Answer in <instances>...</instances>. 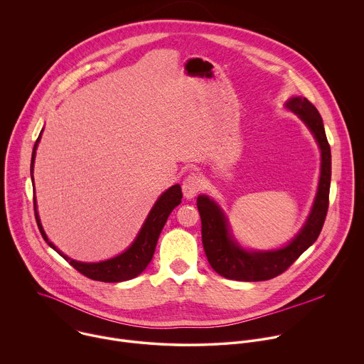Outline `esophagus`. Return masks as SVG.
Here are the masks:
<instances>
[{
    "instance_id": "obj_1",
    "label": "esophagus",
    "mask_w": 364,
    "mask_h": 364,
    "mask_svg": "<svg viewBox=\"0 0 364 364\" xmlns=\"http://www.w3.org/2000/svg\"><path fill=\"white\" fill-rule=\"evenodd\" d=\"M202 189V181L198 175L191 173L182 182V192L186 199H193Z\"/></svg>"
}]
</instances>
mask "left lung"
<instances>
[{
	"label": "left lung",
	"instance_id": "8db88e82",
	"mask_svg": "<svg viewBox=\"0 0 364 364\" xmlns=\"http://www.w3.org/2000/svg\"><path fill=\"white\" fill-rule=\"evenodd\" d=\"M286 108L294 112L310 129L321 152L318 188L310 215L284 247L267 252H249L232 237L229 223L222 209L206 195L198 196L196 205L202 222V243L212 269L220 276L239 282L269 280L282 274L291 263L310 247L320 235L327 209L331 179V154L326 138L323 119L316 107L303 97H294L286 102Z\"/></svg>",
	"mask_w": 364,
	"mask_h": 364
}]
</instances>
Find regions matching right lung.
<instances>
[{"instance_id": "1", "label": "right lung", "mask_w": 364, "mask_h": 364, "mask_svg": "<svg viewBox=\"0 0 364 364\" xmlns=\"http://www.w3.org/2000/svg\"><path fill=\"white\" fill-rule=\"evenodd\" d=\"M43 134V131H41ZM41 134L38 139L36 141L34 149H33V158H31V178H33V171H34V161H36V151L38 146V142L41 139ZM34 179V178H33ZM182 199V189L179 185L171 186L166 192H164L154 208L151 209L145 223L142 225L136 239L134 243L121 255L98 262V263H84V262H77L68 256H65L63 252H60L47 237L43 225L40 222V216L37 212V202L34 198V210H36V219L38 229L44 237V240L55 250L58 252L74 269H77L80 273L84 276L98 280V282H107V283H117V282H125L129 279L136 277L141 274L149 262L152 260V256L155 253V247L158 243V237L168 220V216L171 212L181 203Z\"/></svg>"}]
</instances>
